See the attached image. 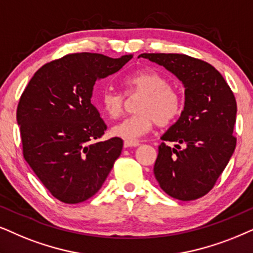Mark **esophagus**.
<instances>
[{"mask_svg": "<svg viewBox=\"0 0 253 253\" xmlns=\"http://www.w3.org/2000/svg\"><path fill=\"white\" fill-rule=\"evenodd\" d=\"M140 145V141L137 140H125L124 141V147L128 148V147H137Z\"/></svg>", "mask_w": 253, "mask_h": 253, "instance_id": "1", "label": "esophagus"}]
</instances>
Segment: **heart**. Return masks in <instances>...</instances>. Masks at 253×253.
Returning <instances> with one entry per match:
<instances>
[{
  "instance_id": "1",
  "label": "heart",
  "mask_w": 253,
  "mask_h": 253,
  "mask_svg": "<svg viewBox=\"0 0 253 253\" xmlns=\"http://www.w3.org/2000/svg\"><path fill=\"white\" fill-rule=\"evenodd\" d=\"M127 94H141L137 99V113L125 118L112 127V134L125 140H136L149 132L155 123L168 126L181 114L183 100L181 94L165 76L155 71L135 72L125 79ZM126 99L113 89H105L100 95V107L112 119L123 113Z\"/></svg>"
}]
</instances>
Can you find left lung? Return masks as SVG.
<instances>
[{
	"label": "left lung",
	"instance_id": "8db88e82",
	"mask_svg": "<svg viewBox=\"0 0 253 253\" xmlns=\"http://www.w3.org/2000/svg\"><path fill=\"white\" fill-rule=\"evenodd\" d=\"M184 86V107L161 136L154 175L161 189L180 201L209 193L236 148L237 104L223 76L204 60L180 53H141ZM167 142H176L175 149ZM184 147L180 148V146Z\"/></svg>",
	"mask_w": 253,
	"mask_h": 253
}]
</instances>
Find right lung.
Segmentation results:
<instances>
[{"instance_id": "1", "label": "right lung", "mask_w": 253, "mask_h": 253, "mask_svg": "<svg viewBox=\"0 0 253 253\" xmlns=\"http://www.w3.org/2000/svg\"><path fill=\"white\" fill-rule=\"evenodd\" d=\"M132 57L66 55L42 66L21 95L16 118L23 156L64 203L93 196L121 154L120 137L100 140L107 126L91 98L95 82L119 71Z\"/></svg>"}]
</instances>
